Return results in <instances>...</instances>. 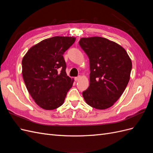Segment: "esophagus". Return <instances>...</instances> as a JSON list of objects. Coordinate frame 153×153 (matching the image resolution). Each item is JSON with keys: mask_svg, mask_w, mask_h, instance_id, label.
<instances>
[{"mask_svg": "<svg viewBox=\"0 0 153 153\" xmlns=\"http://www.w3.org/2000/svg\"><path fill=\"white\" fill-rule=\"evenodd\" d=\"M80 79V76H76V77L75 78V81H78V80H79Z\"/></svg>", "mask_w": 153, "mask_h": 153, "instance_id": "esophagus-1", "label": "esophagus"}]
</instances>
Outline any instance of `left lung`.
Instances as JSON below:
<instances>
[{
    "label": "left lung",
    "instance_id": "obj_1",
    "mask_svg": "<svg viewBox=\"0 0 153 153\" xmlns=\"http://www.w3.org/2000/svg\"><path fill=\"white\" fill-rule=\"evenodd\" d=\"M79 45L90 63V84L82 92L85 102L99 110L112 106L128 84L132 63L121 45L101 37L82 38Z\"/></svg>",
    "mask_w": 153,
    "mask_h": 153
}]
</instances>
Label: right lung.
<instances>
[{"label": "right lung", "mask_w": 153, "mask_h": 153, "mask_svg": "<svg viewBox=\"0 0 153 153\" xmlns=\"http://www.w3.org/2000/svg\"><path fill=\"white\" fill-rule=\"evenodd\" d=\"M73 37L55 36L32 47L22 59V75L36 103L45 110L61 106L74 80L66 72L63 54L75 43Z\"/></svg>", "instance_id": "right-lung-1"}]
</instances>
